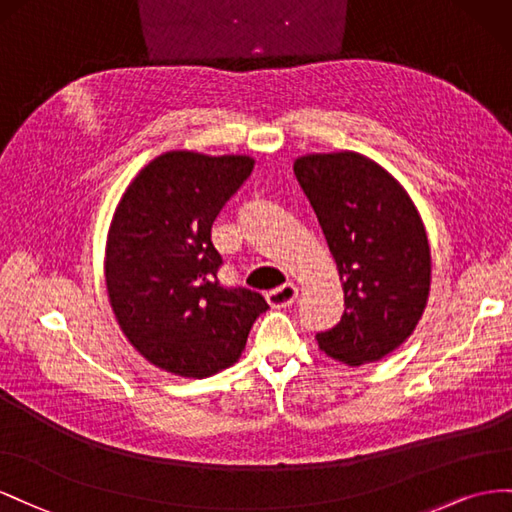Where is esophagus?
I'll use <instances>...</instances> for the list:
<instances>
[{
	"mask_svg": "<svg viewBox=\"0 0 512 512\" xmlns=\"http://www.w3.org/2000/svg\"><path fill=\"white\" fill-rule=\"evenodd\" d=\"M296 298H298V287L294 283H287L279 289L270 291V294H266V300L272 309H287V306L296 302Z\"/></svg>",
	"mask_w": 512,
	"mask_h": 512,
	"instance_id": "1",
	"label": "esophagus"
}]
</instances>
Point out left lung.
<instances>
[{
  "instance_id": "8db88e82",
  "label": "left lung",
  "mask_w": 512,
  "mask_h": 512,
  "mask_svg": "<svg viewBox=\"0 0 512 512\" xmlns=\"http://www.w3.org/2000/svg\"><path fill=\"white\" fill-rule=\"evenodd\" d=\"M294 173L337 261L345 311L317 334L319 349L347 367L403 345L427 309L431 246L410 193L369 156L304 154Z\"/></svg>"
}]
</instances>
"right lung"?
<instances>
[{"mask_svg":"<svg viewBox=\"0 0 512 512\" xmlns=\"http://www.w3.org/2000/svg\"><path fill=\"white\" fill-rule=\"evenodd\" d=\"M246 154L169 150L152 158L115 206L105 248L109 304L128 343L158 369L203 379L244 352L268 302L216 281L210 240L227 199L251 175Z\"/></svg>","mask_w":512,"mask_h":512,"instance_id":"1","label":"right lung"}]
</instances>
